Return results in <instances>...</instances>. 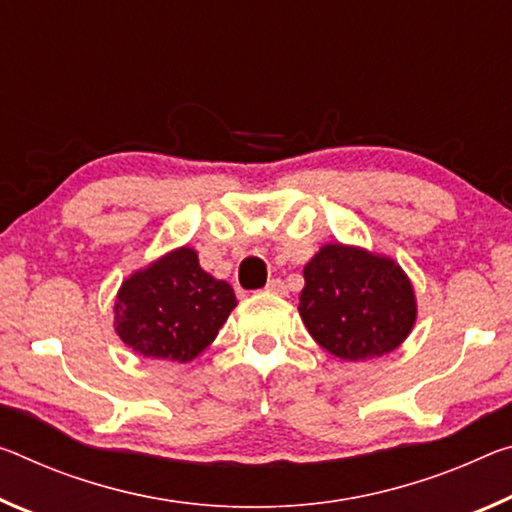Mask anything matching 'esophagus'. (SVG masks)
Returning <instances> with one entry per match:
<instances>
[{
	"label": "esophagus",
	"instance_id": "1",
	"mask_svg": "<svg viewBox=\"0 0 512 512\" xmlns=\"http://www.w3.org/2000/svg\"><path fill=\"white\" fill-rule=\"evenodd\" d=\"M266 291L282 296V294H287V285L280 278H273V280H269V285H266Z\"/></svg>",
	"mask_w": 512,
	"mask_h": 512
}]
</instances>
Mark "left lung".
Segmentation results:
<instances>
[{"mask_svg":"<svg viewBox=\"0 0 512 512\" xmlns=\"http://www.w3.org/2000/svg\"><path fill=\"white\" fill-rule=\"evenodd\" d=\"M303 275L300 319L314 342L339 360L392 353L415 326V291L392 259L328 243Z\"/></svg>","mask_w":512,"mask_h":512,"instance_id":"1","label":"left lung"}]
</instances>
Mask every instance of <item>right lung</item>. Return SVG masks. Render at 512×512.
Masks as SVG:
<instances>
[{
	"label": "right lung",
	"mask_w": 512,
	"mask_h": 512,
	"mask_svg": "<svg viewBox=\"0 0 512 512\" xmlns=\"http://www.w3.org/2000/svg\"><path fill=\"white\" fill-rule=\"evenodd\" d=\"M237 305L232 287L205 273L196 250L177 248L123 282L116 332L143 358L191 362Z\"/></svg>",
	"instance_id": "add662e5"
}]
</instances>
